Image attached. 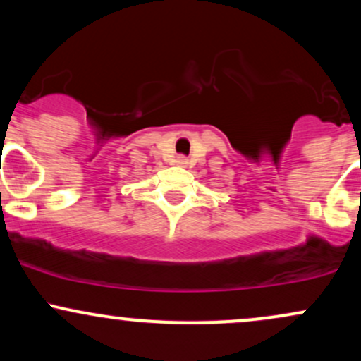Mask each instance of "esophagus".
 I'll return each instance as SVG.
<instances>
[{
  "mask_svg": "<svg viewBox=\"0 0 361 361\" xmlns=\"http://www.w3.org/2000/svg\"><path fill=\"white\" fill-rule=\"evenodd\" d=\"M176 163L180 164V166H186V159H185V157H178Z\"/></svg>",
  "mask_w": 361,
  "mask_h": 361,
  "instance_id": "34e87169",
  "label": "esophagus"
}]
</instances>
